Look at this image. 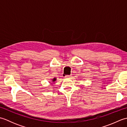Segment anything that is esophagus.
Here are the masks:
<instances>
[{
  "instance_id": "1",
  "label": "esophagus",
  "mask_w": 127,
  "mask_h": 127,
  "mask_svg": "<svg viewBox=\"0 0 127 127\" xmlns=\"http://www.w3.org/2000/svg\"><path fill=\"white\" fill-rule=\"evenodd\" d=\"M71 77V75H66V76H65V77L68 78V79H69V78H70Z\"/></svg>"
}]
</instances>
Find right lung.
<instances>
[{
    "instance_id": "obj_1",
    "label": "right lung",
    "mask_w": 127,
    "mask_h": 127,
    "mask_svg": "<svg viewBox=\"0 0 127 127\" xmlns=\"http://www.w3.org/2000/svg\"><path fill=\"white\" fill-rule=\"evenodd\" d=\"M56 80V78H54V79L52 80V81H53V82H54V81H55Z\"/></svg>"
}]
</instances>
